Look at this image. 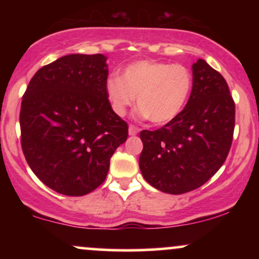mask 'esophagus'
<instances>
[{
    "label": "esophagus",
    "mask_w": 259,
    "mask_h": 259,
    "mask_svg": "<svg viewBox=\"0 0 259 259\" xmlns=\"http://www.w3.org/2000/svg\"><path fill=\"white\" fill-rule=\"evenodd\" d=\"M139 132H140V129L138 126H135V125L129 126V135L134 136V135H136V134H139Z\"/></svg>",
    "instance_id": "1"
}]
</instances>
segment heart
Segmentation results:
<instances>
[{
    "label": "heart",
    "instance_id": "obj_1",
    "mask_svg": "<svg viewBox=\"0 0 259 259\" xmlns=\"http://www.w3.org/2000/svg\"><path fill=\"white\" fill-rule=\"evenodd\" d=\"M192 90V75L181 64L141 59L124 68L119 76L106 82V94L113 112L119 117L138 96L139 114L154 124L173 120L185 107Z\"/></svg>",
    "mask_w": 259,
    "mask_h": 259
}]
</instances>
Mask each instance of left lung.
<instances>
[{"label": "left lung", "instance_id": "8db88e82", "mask_svg": "<svg viewBox=\"0 0 259 259\" xmlns=\"http://www.w3.org/2000/svg\"><path fill=\"white\" fill-rule=\"evenodd\" d=\"M234 126L235 103L227 81L198 59L192 64V90L185 108L160 129L140 133L142 177L165 194L198 189L227 159Z\"/></svg>", "mask_w": 259, "mask_h": 259}]
</instances>
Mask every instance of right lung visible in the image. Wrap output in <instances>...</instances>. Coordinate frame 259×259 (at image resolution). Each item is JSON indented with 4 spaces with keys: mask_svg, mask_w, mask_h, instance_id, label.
Listing matches in <instances>:
<instances>
[{
    "mask_svg": "<svg viewBox=\"0 0 259 259\" xmlns=\"http://www.w3.org/2000/svg\"><path fill=\"white\" fill-rule=\"evenodd\" d=\"M103 55H68L38 69L20 107L22 148L46 186L82 196L103 183L127 125L106 94Z\"/></svg>",
    "mask_w": 259,
    "mask_h": 259,
    "instance_id": "add662e5",
    "label": "right lung"
}]
</instances>
